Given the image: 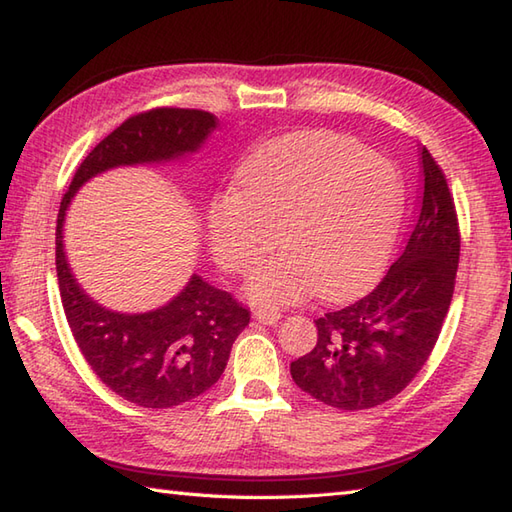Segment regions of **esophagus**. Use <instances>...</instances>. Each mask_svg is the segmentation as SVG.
<instances>
[{
    "mask_svg": "<svg viewBox=\"0 0 512 512\" xmlns=\"http://www.w3.org/2000/svg\"><path fill=\"white\" fill-rule=\"evenodd\" d=\"M253 317H255L259 323H264V325H275V323L281 319V312H279L277 308H273V306H259V308L253 312Z\"/></svg>",
    "mask_w": 512,
    "mask_h": 512,
    "instance_id": "1",
    "label": "esophagus"
}]
</instances>
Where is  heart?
Wrapping results in <instances>:
<instances>
[{
	"instance_id": "b5f03b06",
	"label": "heart",
	"mask_w": 512,
	"mask_h": 512,
	"mask_svg": "<svg viewBox=\"0 0 512 512\" xmlns=\"http://www.w3.org/2000/svg\"><path fill=\"white\" fill-rule=\"evenodd\" d=\"M239 191L206 204V231L224 270L248 275L257 303H297L319 288L343 297L387 262L398 231L402 189L385 160L330 132L268 140L237 169Z\"/></svg>"
}]
</instances>
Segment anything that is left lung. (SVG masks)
Here are the masks:
<instances>
[{
	"label": "left lung",
	"mask_w": 512,
	"mask_h": 512,
	"mask_svg": "<svg viewBox=\"0 0 512 512\" xmlns=\"http://www.w3.org/2000/svg\"><path fill=\"white\" fill-rule=\"evenodd\" d=\"M422 202L402 255L380 284L347 308L319 317L314 350L290 363L292 380L325 405H383L427 363L447 317L460 262L453 195L427 147L420 151Z\"/></svg>",
	"instance_id": "left-lung-1"
}]
</instances>
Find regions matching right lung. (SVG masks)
<instances>
[{"label":"right lung","instance_id":"obj_1","mask_svg":"<svg viewBox=\"0 0 512 512\" xmlns=\"http://www.w3.org/2000/svg\"><path fill=\"white\" fill-rule=\"evenodd\" d=\"M217 125L204 110L156 107L129 116L85 158L57 215V277L65 319L92 372L118 396L147 409H169L217 383L250 312L231 292L198 275L167 306L145 314L112 312L76 284L63 250L65 211L90 178L123 165H151L193 154Z\"/></svg>","mask_w":512,"mask_h":512}]
</instances>
